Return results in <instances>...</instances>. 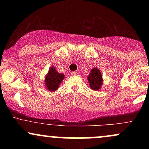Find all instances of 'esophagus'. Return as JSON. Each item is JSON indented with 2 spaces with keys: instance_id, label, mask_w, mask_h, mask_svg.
<instances>
[{
  "instance_id": "34e87169",
  "label": "esophagus",
  "mask_w": 149,
  "mask_h": 149,
  "mask_svg": "<svg viewBox=\"0 0 149 149\" xmlns=\"http://www.w3.org/2000/svg\"><path fill=\"white\" fill-rule=\"evenodd\" d=\"M77 74H78V73H77L76 71H73V72L71 73V75H72V76H77Z\"/></svg>"
}]
</instances>
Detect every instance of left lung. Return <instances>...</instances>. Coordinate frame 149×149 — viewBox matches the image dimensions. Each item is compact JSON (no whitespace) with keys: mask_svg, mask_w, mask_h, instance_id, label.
Segmentation results:
<instances>
[{"mask_svg":"<svg viewBox=\"0 0 149 149\" xmlns=\"http://www.w3.org/2000/svg\"><path fill=\"white\" fill-rule=\"evenodd\" d=\"M88 80L90 83V87L92 90H99L102 84V76L100 70L97 68H93L88 77Z\"/></svg>","mask_w":149,"mask_h":149,"instance_id":"1","label":"left lung"}]
</instances>
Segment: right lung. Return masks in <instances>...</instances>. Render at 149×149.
<instances>
[{
	"label": "right lung",
	"instance_id": "right-lung-1",
	"mask_svg": "<svg viewBox=\"0 0 149 149\" xmlns=\"http://www.w3.org/2000/svg\"><path fill=\"white\" fill-rule=\"evenodd\" d=\"M64 78L63 73H59L54 67H51L49 70L48 74L45 77L46 88L49 91H55L57 90L61 82Z\"/></svg>",
	"mask_w": 149,
	"mask_h": 149
}]
</instances>
